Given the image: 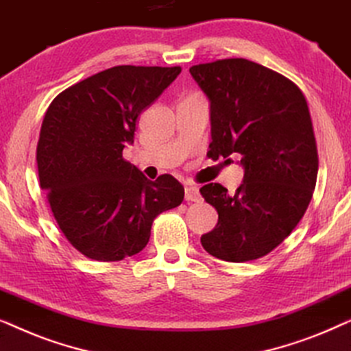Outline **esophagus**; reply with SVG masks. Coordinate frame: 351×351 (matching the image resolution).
I'll return each mask as SVG.
<instances>
[{"label": "esophagus", "mask_w": 351, "mask_h": 351, "mask_svg": "<svg viewBox=\"0 0 351 351\" xmlns=\"http://www.w3.org/2000/svg\"><path fill=\"white\" fill-rule=\"evenodd\" d=\"M185 199L186 201H193V203H198L201 201V195H199V190L198 186H185Z\"/></svg>", "instance_id": "1"}]
</instances>
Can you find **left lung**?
Wrapping results in <instances>:
<instances>
[{
	"mask_svg": "<svg viewBox=\"0 0 351 351\" xmlns=\"http://www.w3.org/2000/svg\"><path fill=\"white\" fill-rule=\"evenodd\" d=\"M210 100L208 156H241L244 180L234 195L220 184L199 191L219 222L201 237L225 262L267 256L289 237L308 208L318 176V148L308 104L289 78L247 59L190 69Z\"/></svg>",
	"mask_w": 351,
	"mask_h": 351,
	"instance_id": "8db88e82",
	"label": "left lung"
}]
</instances>
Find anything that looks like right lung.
Instances as JSON below:
<instances>
[{
    "label": "right lung",
    "instance_id": "right-lung-1",
    "mask_svg": "<svg viewBox=\"0 0 351 351\" xmlns=\"http://www.w3.org/2000/svg\"><path fill=\"white\" fill-rule=\"evenodd\" d=\"M180 71L118 65L62 90L47 108L36 147L40 185L60 232L84 257L118 262L141 252L156 215L184 201L174 177L152 182L123 158L138 114Z\"/></svg>",
    "mask_w": 351,
    "mask_h": 351
}]
</instances>
